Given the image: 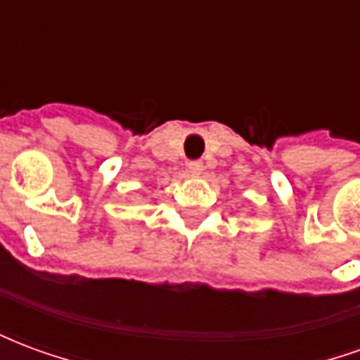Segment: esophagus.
Masks as SVG:
<instances>
[{
  "instance_id": "obj_1",
  "label": "esophagus",
  "mask_w": 360,
  "mask_h": 360,
  "mask_svg": "<svg viewBox=\"0 0 360 360\" xmlns=\"http://www.w3.org/2000/svg\"><path fill=\"white\" fill-rule=\"evenodd\" d=\"M202 172H204V164L200 162V160H196V162H191V164H188V173H191V175H200Z\"/></svg>"
}]
</instances>
